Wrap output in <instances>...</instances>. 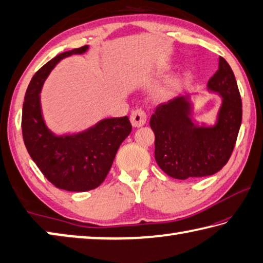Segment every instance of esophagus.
<instances>
[{
    "label": "esophagus",
    "mask_w": 263,
    "mask_h": 263,
    "mask_svg": "<svg viewBox=\"0 0 263 263\" xmlns=\"http://www.w3.org/2000/svg\"><path fill=\"white\" fill-rule=\"evenodd\" d=\"M130 118L133 126L140 127L146 123V118H147V116H146V112L142 109H136L132 111Z\"/></svg>",
    "instance_id": "1"
}]
</instances>
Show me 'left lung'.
<instances>
[{"instance_id":"obj_1","label":"left lung","mask_w":263,"mask_h":263,"mask_svg":"<svg viewBox=\"0 0 263 263\" xmlns=\"http://www.w3.org/2000/svg\"><path fill=\"white\" fill-rule=\"evenodd\" d=\"M210 90L222 97L215 126H195L190 103L176 97L158 105L149 125L155 135L154 157L167 175L177 180L216 174L232 154L242 119V103L234 74L224 58L209 80Z\"/></svg>"}]
</instances>
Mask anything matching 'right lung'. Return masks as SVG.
I'll list each match as a JSON object with an SVG mask.
<instances>
[{
  "label": "right lung",
  "instance_id": "obj_1",
  "mask_svg": "<svg viewBox=\"0 0 263 263\" xmlns=\"http://www.w3.org/2000/svg\"><path fill=\"white\" fill-rule=\"evenodd\" d=\"M87 48L60 53L44 65L26 89L22 114V132L30 157L53 185L67 191H88L101 185L119 146L132 131L127 116L103 119L73 136H55L45 125L39 96L44 81L61 59L81 54Z\"/></svg>",
  "mask_w": 263,
  "mask_h": 263
}]
</instances>
